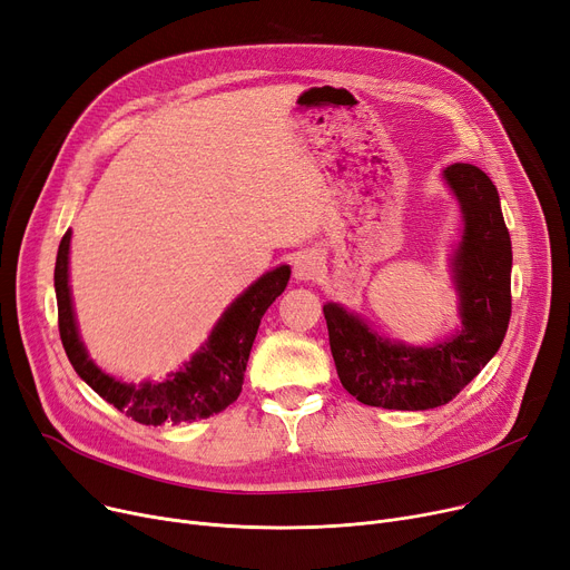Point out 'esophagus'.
Masks as SVG:
<instances>
[{"instance_id": "34e87169", "label": "esophagus", "mask_w": 570, "mask_h": 570, "mask_svg": "<svg viewBox=\"0 0 570 570\" xmlns=\"http://www.w3.org/2000/svg\"><path fill=\"white\" fill-rule=\"evenodd\" d=\"M323 256L318 252H301L293 261V275L301 282H314L323 275Z\"/></svg>"}]
</instances>
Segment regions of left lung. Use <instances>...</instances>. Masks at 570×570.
I'll use <instances>...</instances> for the list:
<instances>
[{
	"label": "left lung",
	"mask_w": 570,
	"mask_h": 570,
	"mask_svg": "<svg viewBox=\"0 0 570 570\" xmlns=\"http://www.w3.org/2000/svg\"><path fill=\"white\" fill-rule=\"evenodd\" d=\"M462 213V239L451 256L460 331L430 346L379 335L363 316L325 303L335 367L346 391L367 406L425 411L451 402L499 351L511 321L513 249L499 191L471 164L443 170Z\"/></svg>",
	"instance_id": "obj_1"
}]
</instances>
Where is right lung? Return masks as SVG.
Listing matches in <instances>:
<instances>
[{
    "mask_svg": "<svg viewBox=\"0 0 570 570\" xmlns=\"http://www.w3.org/2000/svg\"><path fill=\"white\" fill-rule=\"evenodd\" d=\"M69 247L71 230L65 233L55 261L59 337H62L76 374L99 397L117 411L131 415L136 423L155 428L200 421V417L224 411L237 400V395L243 393L245 370L261 318L284 293L291 279L288 265L269 269L245 293H239L213 327L207 342L191 355L185 367L168 374L166 381H142L136 385L119 381L97 367L78 335L69 286Z\"/></svg>",
    "mask_w": 570,
    "mask_h": 570,
    "instance_id": "obj_1",
    "label": "right lung"
}]
</instances>
